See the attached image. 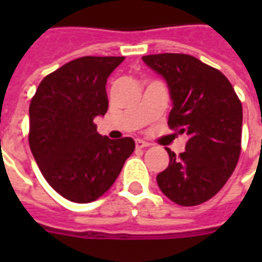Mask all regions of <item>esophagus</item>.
<instances>
[{
  "instance_id": "esophagus-1",
  "label": "esophagus",
  "mask_w": 262,
  "mask_h": 262,
  "mask_svg": "<svg viewBox=\"0 0 262 262\" xmlns=\"http://www.w3.org/2000/svg\"><path fill=\"white\" fill-rule=\"evenodd\" d=\"M150 146V143L144 142L142 139H136V147L137 148H144V147H148Z\"/></svg>"
}]
</instances>
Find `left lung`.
Instances as JSON below:
<instances>
[{"instance_id":"1","label":"left lung","mask_w":262,"mask_h":262,"mask_svg":"<svg viewBox=\"0 0 262 262\" xmlns=\"http://www.w3.org/2000/svg\"><path fill=\"white\" fill-rule=\"evenodd\" d=\"M143 61L167 82L170 127L188 136L180 156L165 148L170 164L157 176V184L181 206L206 202L222 189L240 157L242 102L219 70L193 56L150 54Z\"/></svg>"}]
</instances>
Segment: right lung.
Listing matches in <instances>:
<instances>
[{"label":"right lung","instance_id":"right-lung-1","mask_svg":"<svg viewBox=\"0 0 262 262\" xmlns=\"http://www.w3.org/2000/svg\"><path fill=\"white\" fill-rule=\"evenodd\" d=\"M125 57L85 56L39 84L29 106V146L43 177L71 202L95 201L112 187L135 140H112L94 119L108 111L106 80Z\"/></svg>","mask_w":262,"mask_h":262}]
</instances>
